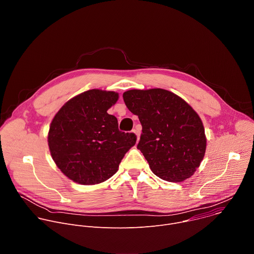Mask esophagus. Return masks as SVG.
I'll return each mask as SVG.
<instances>
[{
  "instance_id": "esophagus-1",
  "label": "esophagus",
  "mask_w": 254,
  "mask_h": 254,
  "mask_svg": "<svg viewBox=\"0 0 254 254\" xmlns=\"http://www.w3.org/2000/svg\"><path fill=\"white\" fill-rule=\"evenodd\" d=\"M132 132H133V133L136 135V139L138 140V139H139V135H140V131H139V129L135 127V128L132 130Z\"/></svg>"
}]
</instances>
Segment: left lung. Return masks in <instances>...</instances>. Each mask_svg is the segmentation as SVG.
<instances>
[{
  "mask_svg": "<svg viewBox=\"0 0 254 254\" xmlns=\"http://www.w3.org/2000/svg\"><path fill=\"white\" fill-rule=\"evenodd\" d=\"M142 129L137 149L151 170L168 182H183L199 168L206 135L198 114L180 96L162 89H131L123 94Z\"/></svg>",
  "mask_w": 254,
  "mask_h": 254,
  "instance_id": "left-lung-1",
  "label": "left lung"
}]
</instances>
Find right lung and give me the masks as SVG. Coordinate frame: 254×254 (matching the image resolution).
<instances>
[{
	"instance_id": "add662e5",
	"label": "right lung",
	"mask_w": 254,
	"mask_h": 254,
	"mask_svg": "<svg viewBox=\"0 0 254 254\" xmlns=\"http://www.w3.org/2000/svg\"><path fill=\"white\" fill-rule=\"evenodd\" d=\"M119 93L90 89L68 100L55 115L48 132L50 154L60 171L75 183L104 182L119 170L136 136L119 129L107 111Z\"/></svg>"
}]
</instances>
